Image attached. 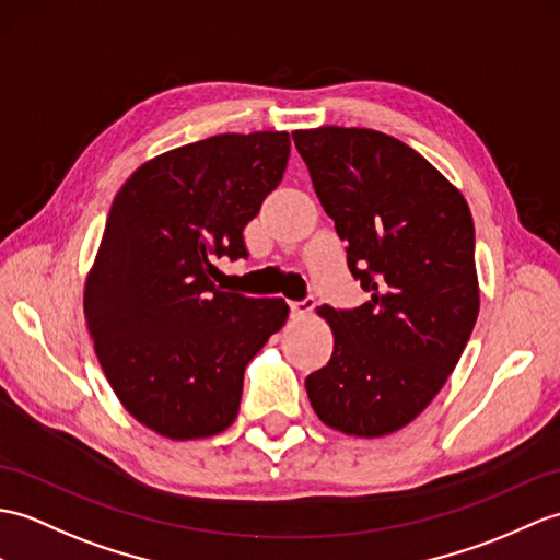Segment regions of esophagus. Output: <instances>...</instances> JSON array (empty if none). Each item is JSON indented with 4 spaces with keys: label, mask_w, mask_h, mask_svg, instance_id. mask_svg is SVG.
I'll use <instances>...</instances> for the list:
<instances>
[{
    "label": "esophagus",
    "mask_w": 560,
    "mask_h": 560,
    "mask_svg": "<svg viewBox=\"0 0 560 560\" xmlns=\"http://www.w3.org/2000/svg\"><path fill=\"white\" fill-rule=\"evenodd\" d=\"M312 307H315V301H312V298H305V301H295V303H291V315L295 319H303L310 315Z\"/></svg>",
    "instance_id": "1"
}]
</instances>
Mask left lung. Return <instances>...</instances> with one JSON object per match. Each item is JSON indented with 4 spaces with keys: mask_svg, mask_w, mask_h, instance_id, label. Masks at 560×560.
<instances>
[{
    "mask_svg": "<svg viewBox=\"0 0 560 560\" xmlns=\"http://www.w3.org/2000/svg\"><path fill=\"white\" fill-rule=\"evenodd\" d=\"M317 198L370 301L317 307L331 360L305 380L317 418L350 436L410 424L456 370L479 312L475 224L420 152L372 128L293 131Z\"/></svg>",
    "mask_w": 560,
    "mask_h": 560,
    "instance_id": "8db88e82",
    "label": "left lung"
}]
</instances>
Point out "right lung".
Returning a JSON list of instances; mask_svg holds the SVG:
<instances>
[{
  "label": "right lung",
  "instance_id": "add662e5",
  "mask_svg": "<svg viewBox=\"0 0 560 560\" xmlns=\"http://www.w3.org/2000/svg\"><path fill=\"white\" fill-rule=\"evenodd\" d=\"M289 154L285 131L212 136L140 164L116 192L83 310L116 398L154 434L229 429L245 365L289 317L283 298L217 289L212 265L248 257L243 229Z\"/></svg>",
  "mask_w": 560,
  "mask_h": 560
}]
</instances>
